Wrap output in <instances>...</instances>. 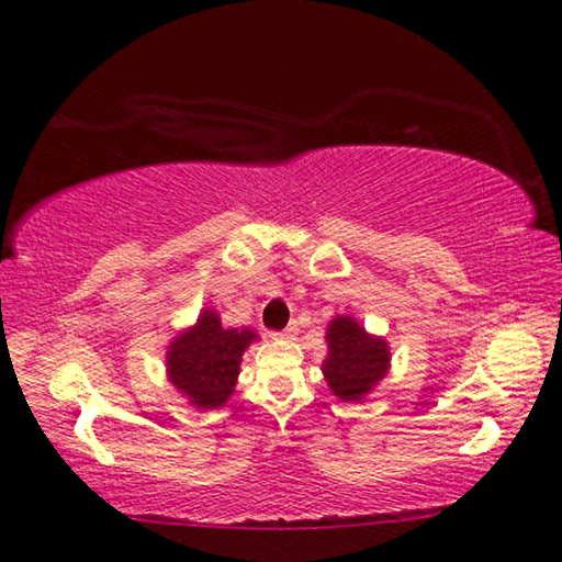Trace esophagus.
I'll return each mask as SVG.
<instances>
[{
  "label": "esophagus",
  "mask_w": 562,
  "mask_h": 562,
  "mask_svg": "<svg viewBox=\"0 0 562 562\" xmlns=\"http://www.w3.org/2000/svg\"><path fill=\"white\" fill-rule=\"evenodd\" d=\"M300 335V327L297 325H294V322H292V325L288 327V329H282V331H274V339H294V337H297Z\"/></svg>",
  "instance_id": "34e87169"
}]
</instances>
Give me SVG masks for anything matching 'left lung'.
I'll list each match as a JSON object with an SVG mask.
<instances>
[{
	"mask_svg": "<svg viewBox=\"0 0 562 562\" xmlns=\"http://www.w3.org/2000/svg\"><path fill=\"white\" fill-rule=\"evenodd\" d=\"M389 345L369 335L355 317L339 315L327 327V359L322 361L331 394L341 402H361L389 372Z\"/></svg>",
	"mask_w": 562,
	"mask_h": 562,
	"instance_id": "8db88e82",
	"label": "left lung"
}]
</instances>
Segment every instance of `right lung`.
Wrapping results in <instances>:
<instances>
[{"label":"right lung","instance_id":"1","mask_svg":"<svg viewBox=\"0 0 562 562\" xmlns=\"http://www.w3.org/2000/svg\"><path fill=\"white\" fill-rule=\"evenodd\" d=\"M255 339L252 329H225L215 310H203L166 351L170 384L198 408L225 406L235 392L243 351Z\"/></svg>","mask_w":562,"mask_h":562}]
</instances>
